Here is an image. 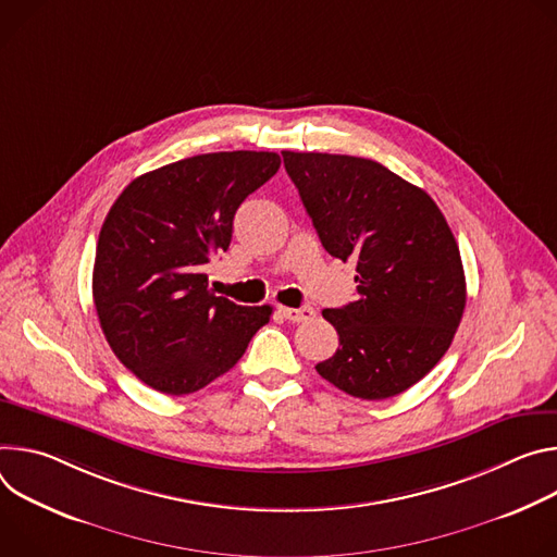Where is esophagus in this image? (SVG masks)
Masks as SVG:
<instances>
[{
    "mask_svg": "<svg viewBox=\"0 0 557 557\" xmlns=\"http://www.w3.org/2000/svg\"><path fill=\"white\" fill-rule=\"evenodd\" d=\"M278 314L292 323H305L317 317L312 307H278Z\"/></svg>",
    "mask_w": 557,
    "mask_h": 557,
    "instance_id": "esophagus-1",
    "label": "esophagus"
}]
</instances>
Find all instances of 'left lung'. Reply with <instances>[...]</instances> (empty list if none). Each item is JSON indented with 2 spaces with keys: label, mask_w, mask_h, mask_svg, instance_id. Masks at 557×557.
Here are the masks:
<instances>
[{
  "label": "left lung",
  "mask_w": 557,
  "mask_h": 557,
  "mask_svg": "<svg viewBox=\"0 0 557 557\" xmlns=\"http://www.w3.org/2000/svg\"><path fill=\"white\" fill-rule=\"evenodd\" d=\"M283 161L325 250L358 272V298L323 310L338 349L317 372L354 398L403 394L445 356L465 312L451 227L424 190L372 159L285 150Z\"/></svg>",
  "instance_id": "8db88e82"
}]
</instances>
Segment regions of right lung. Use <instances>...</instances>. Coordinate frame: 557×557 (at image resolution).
<instances>
[{
	"instance_id": "right-lung-1",
	"label": "right lung",
	"mask_w": 557,
	"mask_h": 557,
	"mask_svg": "<svg viewBox=\"0 0 557 557\" xmlns=\"http://www.w3.org/2000/svg\"><path fill=\"white\" fill-rule=\"evenodd\" d=\"M278 168L276 152L197 154L137 176L112 203L92 298L110 349L148 387L203 389L270 321V305L214 296L206 265L230 247L238 206Z\"/></svg>"
}]
</instances>
